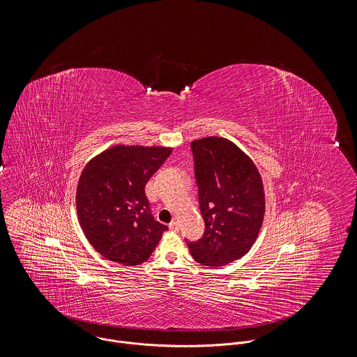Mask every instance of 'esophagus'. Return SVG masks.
<instances>
[{"label": "esophagus", "mask_w": 357, "mask_h": 357, "mask_svg": "<svg viewBox=\"0 0 357 357\" xmlns=\"http://www.w3.org/2000/svg\"><path fill=\"white\" fill-rule=\"evenodd\" d=\"M169 227L172 229V230H174V231H177L178 230V227H180V225H178V222L174 219V220H172L170 222V225H169Z\"/></svg>", "instance_id": "esophagus-1"}]
</instances>
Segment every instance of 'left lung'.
Wrapping results in <instances>:
<instances>
[{
    "instance_id": "1",
    "label": "left lung",
    "mask_w": 357,
    "mask_h": 357,
    "mask_svg": "<svg viewBox=\"0 0 357 357\" xmlns=\"http://www.w3.org/2000/svg\"><path fill=\"white\" fill-rule=\"evenodd\" d=\"M204 236L187 241L205 266L227 265L250 251L265 215L262 178L254 162L231 141L206 137L191 142Z\"/></svg>"
}]
</instances>
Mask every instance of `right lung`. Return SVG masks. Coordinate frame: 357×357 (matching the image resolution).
Here are the masks:
<instances>
[{"label": "right lung", "mask_w": 357, "mask_h": 357, "mask_svg": "<svg viewBox=\"0 0 357 357\" xmlns=\"http://www.w3.org/2000/svg\"><path fill=\"white\" fill-rule=\"evenodd\" d=\"M172 148L116 145L95 156L77 187L81 227L105 258L132 266L156 248L166 225L155 220L145 185Z\"/></svg>", "instance_id": "obj_1"}]
</instances>
